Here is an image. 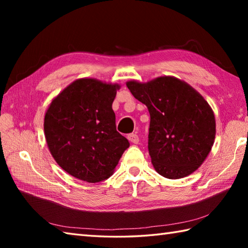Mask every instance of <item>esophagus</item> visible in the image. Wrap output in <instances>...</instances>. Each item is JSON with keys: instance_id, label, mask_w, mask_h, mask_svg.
<instances>
[{"instance_id": "1", "label": "esophagus", "mask_w": 248, "mask_h": 248, "mask_svg": "<svg viewBox=\"0 0 248 248\" xmlns=\"http://www.w3.org/2000/svg\"><path fill=\"white\" fill-rule=\"evenodd\" d=\"M128 140L131 141V143H133V144H138L139 140H140L139 136L136 135V134H134V133L129 134V135H128Z\"/></svg>"}]
</instances>
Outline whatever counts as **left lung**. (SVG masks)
Here are the masks:
<instances>
[{"label": "left lung", "mask_w": 248, "mask_h": 248, "mask_svg": "<svg viewBox=\"0 0 248 248\" xmlns=\"http://www.w3.org/2000/svg\"><path fill=\"white\" fill-rule=\"evenodd\" d=\"M135 99L148 108V150L155 170L168 179L191 175L211 151L215 117L209 103L187 83L160 77L127 82Z\"/></svg>", "instance_id": "8db88e82"}]
</instances>
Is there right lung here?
<instances>
[{"label": "right lung", "mask_w": 248, "mask_h": 248, "mask_svg": "<svg viewBox=\"0 0 248 248\" xmlns=\"http://www.w3.org/2000/svg\"><path fill=\"white\" fill-rule=\"evenodd\" d=\"M118 84L78 78L55 97L45 115L52 156L69 175L96 183L113 175L129 140L116 130L112 104Z\"/></svg>", "instance_id": "add662e5"}]
</instances>
